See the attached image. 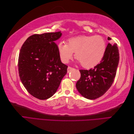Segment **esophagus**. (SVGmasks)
<instances>
[{
	"label": "esophagus",
	"mask_w": 134,
	"mask_h": 134,
	"mask_svg": "<svg viewBox=\"0 0 134 134\" xmlns=\"http://www.w3.org/2000/svg\"><path fill=\"white\" fill-rule=\"evenodd\" d=\"M73 69H74V68H72L70 67V66H69L68 68V72L69 73V72H70L71 70H72Z\"/></svg>",
	"instance_id": "esophagus-1"
}]
</instances>
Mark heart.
I'll return each mask as SVG.
<instances>
[{
  "label": "heart",
  "instance_id": "obj_1",
  "mask_svg": "<svg viewBox=\"0 0 134 134\" xmlns=\"http://www.w3.org/2000/svg\"><path fill=\"white\" fill-rule=\"evenodd\" d=\"M106 43L99 35L80 36L69 39L67 43L58 44L59 56L62 62L67 63L75 52V57L85 68L98 65L104 55Z\"/></svg>",
  "mask_w": 134,
  "mask_h": 134
}]
</instances>
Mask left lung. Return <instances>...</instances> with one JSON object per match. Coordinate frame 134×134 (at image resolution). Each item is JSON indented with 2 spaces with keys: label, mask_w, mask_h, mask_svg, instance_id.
Instances as JSON below:
<instances>
[{
  "label": "left lung",
  "mask_w": 134,
  "mask_h": 134,
  "mask_svg": "<svg viewBox=\"0 0 134 134\" xmlns=\"http://www.w3.org/2000/svg\"><path fill=\"white\" fill-rule=\"evenodd\" d=\"M107 40L111 38L108 37ZM119 59L117 44L108 43L99 64L90 70H79L81 76L76 87L80 94L89 99L103 96L114 82Z\"/></svg>",
  "instance_id": "8db88e82"
}]
</instances>
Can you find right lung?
Here are the masks:
<instances>
[{
	"mask_svg": "<svg viewBox=\"0 0 134 134\" xmlns=\"http://www.w3.org/2000/svg\"><path fill=\"white\" fill-rule=\"evenodd\" d=\"M61 32L30 36L20 50L18 71L21 82L32 96L44 100L53 96L67 72L54 41Z\"/></svg>",
	"mask_w": 134,
	"mask_h": 134,
	"instance_id": "right-lung-1",
	"label": "right lung"
}]
</instances>
